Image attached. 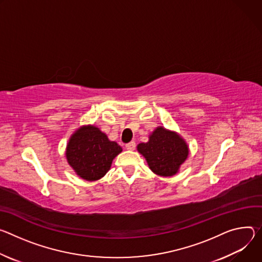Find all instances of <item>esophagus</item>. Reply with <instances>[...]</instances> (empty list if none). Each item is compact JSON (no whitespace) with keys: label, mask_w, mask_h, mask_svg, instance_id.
Masks as SVG:
<instances>
[{"label":"esophagus","mask_w":262,"mask_h":262,"mask_svg":"<svg viewBox=\"0 0 262 262\" xmlns=\"http://www.w3.org/2000/svg\"><path fill=\"white\" fill-rule=\"evenodd\" d=\"M135 147H136V143H135V141H131V142H129V143H127V144H126V149H127V150H130V151L134 150V149H135Z\"/></svg>","instance_id":"obj_1"}]
</instances>
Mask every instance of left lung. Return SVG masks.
I'll list each match as a JSON object with an SVG mask.
<instances>
[{
	"label": "left lung",
	"mask_w": 262,
	"mask_h": 262,
	"mask_svg": "<svg viewBox=\"0 0 262 262\" xmlns=\"http://www.w3.org/2000/svg\"><path fill=\"white\" fill-rule=\"evenodd\" d=\"M137 150L147 159L152 171L162 177L175 175L188 155L185 141L162 127L152 133L148 142L139 143Z\"/></svg>",
	"instance_id": "1"
}]
</instances>
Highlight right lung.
I'll return each instance as SVG.
<instances>
[{"label": "right lung", "instance_id": "right-lung-1", "mask_svg": "<svg viewBox=\"0 0 262 262\" xmlns=\"http://www.w3.org/2000/svg\"><path fill=\"white\" fill-rule=\"evenodd\" d=\"M121 152L119 144L110 141L99 128L85 126L72 135L67 148V159L82 179L95 181L105 175L114 157Z\"/></svg>", "mask_w": 262, "mask_h": 262}]
</instances>
